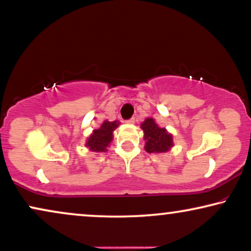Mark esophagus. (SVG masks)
Listing matches in <instances>:
<instances>
[{"mask_svg": "<svg viewBox=\"0 0 251 251\" xmlns=\"http://www.w3.org/2000/svg\"><path fill=\"white\" fill-rule=\"evenodd\" d=\"M135 118H131V119H129V120H126V123H130V125H132V123H135Z\"/></svg>", "mask_w": 251, "mask_h": 251, "instance_id": "obj_1", "label": "esophagus"}]
</instances>
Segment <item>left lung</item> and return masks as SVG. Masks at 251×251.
I'll list each match as a JSON object with an SVG mask.
<instances>
[{"instance_id":"left-lung-1","label":"left lung","mask_w":251,"mask_h":251,"mask_svg":"<svg viewBox=\"0 0 251 251\" xmlns=\"http://www.w3.org/2000/svg\"><path fill=\"white\" fill-rule=\"evenodd\" d=\"M144 138L146 140L145 150L149 153H164L174 146L173 136L164 128H160L153 119H146L142 123Z\"/></svg>"}]
</instances>
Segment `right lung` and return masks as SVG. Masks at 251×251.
<instances>
[{
    "label": "right lung",
    "instance_id": "obj_1",
    "mask_svg": "<svg viewBox=\"0 0 251 251\" xmlns=\"http://www.w3.org/2000/svg\"><path fill=\"white\" fill-rule=\"evenodd\" d=\"M119 122L105 121L99 129H96L92 135L88 138L87 145L94 152H105L106 147L111 143L113 138V131L118 128Z\"/></svg>",
    "mask_w": 251,
    "mask_h": 251
}]
</instances>
